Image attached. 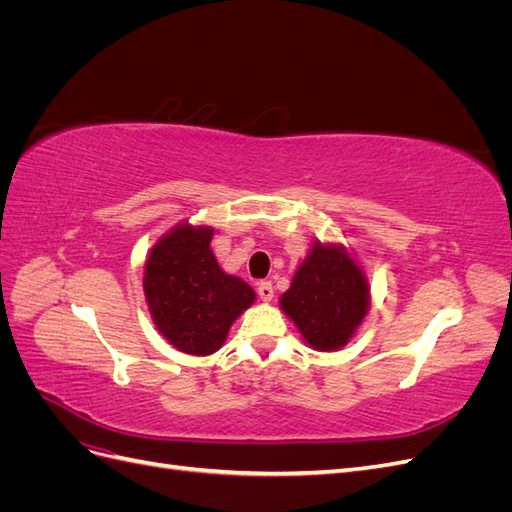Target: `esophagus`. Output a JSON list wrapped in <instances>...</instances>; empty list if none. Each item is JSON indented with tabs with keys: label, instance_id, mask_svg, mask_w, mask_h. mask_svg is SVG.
Masks as SVG:
<instances>
[{
	"label": "esophagus",
	"instance_id": "34e87169",
	"mask_svg": "<svg viewBox=\"0 0 512 512\" xmlns=\"http://www.w3.org/2000/svg\"><path fill=\"white\" fill-rule=\"evenodd\" d=\"M258 297H260L262 301H271V299H273V284L267 282V280L258 282Z\"/></svg>",
	"mask_w": 512,
	"mask_h": 512
}]
</instances>
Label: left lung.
Instances as JSON below:
<instances>
[{
    "label": "left lung",
    "mask_w": 512,
    "mask_h": 512,
    "mask_svg": "<svg viewBox=\"0 0 512 512\" xmlns=\"http://www.w3.org/2000/svg\"><path fill=\"white\" fill-rule=\"evenodd\" d=\"M280 307L314 350L344 348L369 309V284L344 245L316 241Z\"/></svg>",
    "instance_id": "8db88e82"
}]
</instances>
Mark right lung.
<instances>
[{
  "label": "right lung",
  "instance_id": "add662e5",
  "mask_svg": "<svg viewBox=\"0 0 512 512\" xmlns=\"http://www.w3.org/2000/svg\"><path fill=\"white\" fill-rule=\"evenodd\" d=\"M213 228L177 224L151 247L145 299L158 331L185 354L220 350L228 329L256 299L241 277L220 269L211 252Z\"/></svg>",
  "mask_w": 512,
  "mask_h": 512
}]
</instances>
